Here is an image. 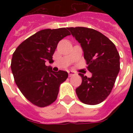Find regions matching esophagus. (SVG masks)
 Returning a JSON list of instances; mask_svg holds the SVG:
<instances>
[{
    "instance_id": "34e87169",
    "label": "esophagus",
    "mask_w": 133,
    "mask_h": 133,
    "mask_svg": "<svg viewBox=\"0 0 133 133\" xmlns=\"http://www.w3.org/2000/svg\"><path fill=\"white\" fill-rule=\"evenodd\" d=\"M76 73L75 72H73V71H68V75L69 77H71V76H72V75H75Z\"/></svg>"
}]
</instances>
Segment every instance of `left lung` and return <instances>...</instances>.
<instances>
[{"label": "left lung", "instance_id": "8db88e82", "mask_svg": "<svg viewBox=\"0 0 133 133\" xmlns=\"http://www.w3.org/2000/svg\"><path fill=\"white\" fill-rule=\"evenodd\" d=\"M80 43L92 77L83 74L82 83L76 88L79 100L88 105H96L105 100L113 88L120 70L119 54L115 45L101 32L90 28H68Z\"/></svg>", "mask_w": 133, "mask_h": 133}]
</instances>
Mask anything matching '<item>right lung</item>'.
<instances>
[{"instance_id": "right-lung-1", "label": "right lung", "mask_w": 133, "mask_h": 133, "mask_svg": "<svg viewBox=\"0 0 133 133\" xmlns=\"http://www.w3.org/2000/svg\"><path fill=\"white\" fill-rule=\"evenodd\" d=\"M70 35L66 28L45 29L22 42L12 55L11 69L15 83L28 100L45 107L57 98L59 86L68 77L67 72H54L52 63L58 43Z\"/></svg>"}]
</instances>
